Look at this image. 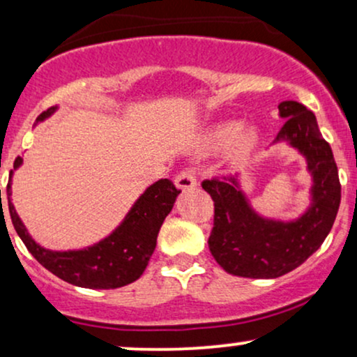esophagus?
<instances>
[{
	"label": "esophagus",
	"mask_w": 357,
	"mask_h": 357,
	"mask_svg": "<svg viewBox=\"0 0 357 357\" xmlns=\"http://www.w3.org/2000/svg\"><path fill=\"white\" fill-rule=\"evenodd\" d=\"M174 184L178 190L181 191H190V190H195L196 188V178L195 174L191 173V171H183V173H179L178 176L174 178Z\"/></svg>",
	"instance_id": "obj_1"
}]
</instances>
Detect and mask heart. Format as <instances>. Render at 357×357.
<instances>
[{"mask_svg": "<svg viewBox=\"0 0 357 357\" xmlns=\"http://www.w3.org/2000/svg\"><path fill=\"white\" fill-rule=\"evenodd\" d=\"M258 127L253 124H243L240 121H221L211 126L204 136V146L211 151H223L230 147L233 159L245 158L257 146Z\"/></svg>", "mask_w": 357, "mask_h": 357, "instance_id": "b5f03b06", "label": "heart"}]
</instances>
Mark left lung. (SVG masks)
<instances>
[{
    "instance_id": "obj_1",
    "label": "left lung",
    "mask_w": 357,
    "mask_h": 357,
    "mask_svg": "<svg viewBox=\"0 0 357 357\" xmlns=\"http://www.w3.org/2000/svg\"><path fill=\"white\" fill-rule=\"evenodd\" d=\"M285 119L273 144L285 142L305 159L310 203L294 220L268 218L250 203L238 174L203 181L215 202V223L208 240L211 255L231 275L277 278L302 265L333 228L341 184L333 149L324 141L312 110L296 100L278 104Z\"/></svg>"
}]
</instances>
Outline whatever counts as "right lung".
I'll list each match as a JSON object with an SVG mask.
<instances>
[{
  "mask_svg": "<svg viewBox=\"0 0 357 357\" xmlns=\"http://www.w3.org/2000/svg\"><path fill=\"white\" fill-rule=\"evenodd\" d=\"M56 109L59 107L55 105L45 110L36 119V124L47 121ZM22 165L23 159L16 158L6 188L8 208L18 236L45 268L61 280L85 289H119L132 284L142 275L154 253L162 221L173 210L176 198L181 192L169 179H159L146 188L127 211L124 220L105 238L80 250H50L31 238L11 203L13 173Z\"/></svg>",
  "mask_w": 357,
  "mask_h": 357,
  "instance_id": "right-lung-1",
  "label": "right lung"
}]
</instances>
